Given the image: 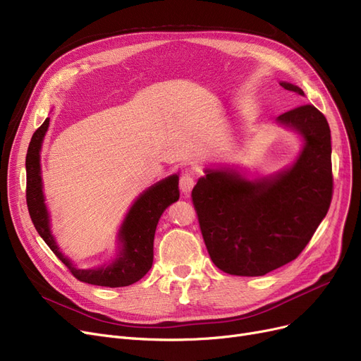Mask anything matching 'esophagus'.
<instances>
[{"instance_id":"esophagus-1","label":"esophagus","mask_w":361,"mask_h":361,"mask_svg":"<svg viewBox=\"0 0 361 361\" xmlns=\"http://www.w3.org/2000/svg\"><path fill=\"white\" fill-rule=\"evenodd\" d=\"M194 185H195V178H194L192 173H188V171H186V173L180 175V178H179V190H180V192L188 195V194L192 191Z\"/></svg>"}]
</instances>
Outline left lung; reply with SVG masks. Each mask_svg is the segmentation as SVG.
Listing matches in <instances>:
<instances>
[{"mask_svg": "<svg viewBox=\"0 0 361 361\" xmlns=\"http://www.w3.org/2000/svg\"><path fill=\"white\" fill-rule=\"evenodd\" d=\"M281 87L304 95L293 83ZM305 141L297 163L271 179L250 182L232 170H205L192 204L212 262L236 276H263L302 252L334 195L331 129L313 104L278 117Z\"/></svg>", "mask_w": 361, "mask_h": 361, "instance_id": "obj_1", "label": "left lung"}]
</instances>
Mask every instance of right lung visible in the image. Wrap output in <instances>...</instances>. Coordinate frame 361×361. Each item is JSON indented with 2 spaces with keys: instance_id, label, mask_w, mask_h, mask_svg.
<instances>
[{
  "instance_id": "obj_1",
  "label": "right lung",
  "mask_w": 361,
  "mask_h": 361,
  "mask_svg": "<svg viewBox=\"0 0 361 361\" xmlns=\"http://www.w3.org/2000/svg\"><path fill=\"white\" fill-rule=\"evenodd\" d=\"M48 125L49 118H45V122L32 135L26 154V202L33 226L51 251L59 257L61 263L66 264L78 281L109 288L128 286L138 282L152 266V244L157 223L169 205L179 200L178 175L169 176L167 179L152 185L135 201L126 220L123 221L122 229H120L118 236L122 239L123 245L116 262L102 269H76L59 251L54 238L49 232V220L44 204L39 151Z\"/></svg>"
}]
</instances>
